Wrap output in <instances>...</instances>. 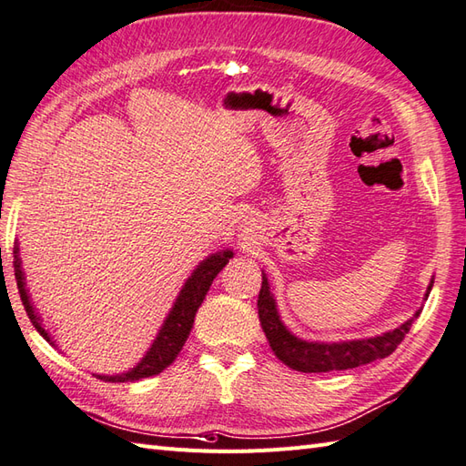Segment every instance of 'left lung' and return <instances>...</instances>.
<instances>
[{
    "mask_svg": "<svg viewBox=\"0 0 466 466\" xmlns=\"http://www.w3.org/2000/svg\"><path fill=\"white\" fill-rule=\"evenodd\" d=\"M432 282L427 288L425 298L431 294ZM420 309L415 313L419 318ZM258 316L262 329L268 338L269 348L276 353V357L288 367L301 373H328V371H341V370H353L365 363H371L375 360H383V357L391 355L397 345L403 341L405 333H409L413 326L415 318L405 321L393 331H387L383 335L370 339H353V341H339V343H319V341H304L291 333L276 308V299L269 291L268 278L262 272V289L258 296Z\"/></svg>",
    "mask_w": 466,
    "mask_h": 466,
    "instance_id": "obj_1",
    "label": "left lung"
}]
</instances>
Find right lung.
Here are the masks:
<instances>
[{
    "label": "right lung",
    "instance_id": "right-lung-1",
    "mask_svg": "<svg viewBox=\"0 0 466 466\" xmlns=\"http://www.w3.org/2000/svg\"><path fill=\"white\" fill-rule=\"evenodd\" d=\"M17 254H19V248H15V279H17V289H19L21 301H24V308L27 311L31 323L35 326V329L47 341H51L47 331L41 326V319L37 318L34 306H31V301H29V294L25 289V276H24V272H21V262H19ZM230 258H232V252L224 250V252H216V254L208 256L207 259H202V262L197 266V269L192 272V276L187 279V284L182 286L175 306H172L168 318L165 319V323H162L155 343L150 345V350L147 351V355L140 360V363L137 367H133L131 371L121 373V375H96V377L103 381L125 383V381H137V380H143V377L158 375L160 371H165L167 367L178 357L182 345L187 343L194 318H197V311L202 304V299L207 298L214 278L218 276V272L226 264H228Z\"/></svg>",
    "mask_w": 466,
    "mask_h": 466
}]
</instances>
